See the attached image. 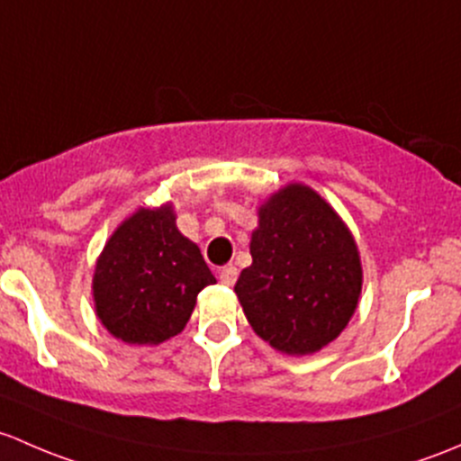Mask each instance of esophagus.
I'll list each match as a JSON object with an SVG mask.
<instances>
[{"mask_svg":"<svg viewBox=\"0 0 461 461\" xmlns=\"http://www.w3.org/2000/svg\"><path fill=\"white\" fill-rule=\"evenodd\" d=\"M237 275H240V270H237L235 266H224V268H220V282L226 284V286H232V284L237 282Z\"/></svg>","mask_w":461,"mask_h":461,"instance_id":"1","label":"esophagus"}]
</instances>
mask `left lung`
I'll list each match as a JSON object with an SVG mask.
<instances>
[{"label":"left lung","mask_w":461,"mask_h":461,"mask_svg":"<svg viewBox=\"0 0 461 461\" xmlns=\"http://www.w3.org/2000/svg\"><path fill=\"white\" fill-rule=\"evenodd\" d=\"M253 264L235 284L253 330L286 355H311L337 339L357 308L362 264L341 217L303 184L259 206Z\"/></svg>","instance_id":"8db88e82"}]
</instances>
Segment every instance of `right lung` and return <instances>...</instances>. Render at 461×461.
I'll return each mask as SVG.
<instances>
[{
	"label": "right lung",
	"mask_w": 461,
	"mask_h": 461,
	"mask_svg": "<svg viewBox=\"0 0 461 461\" xmlns=\"http://www.w3.org/2000/svg\"><path fill=\"white\" fill-rule=\"evenodd\" d=\"M215 284L197 244L175 226L170 203L140 208L111 235L93 275L95 311L126 344L182 333L202 288Z\"/></svg>",
	"instance_id": "right-lung-1"
}]
</instances>
